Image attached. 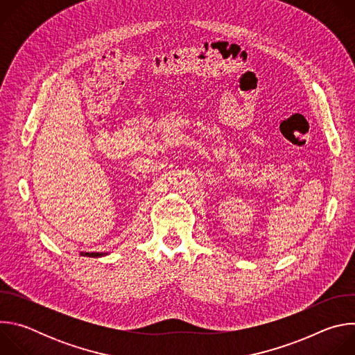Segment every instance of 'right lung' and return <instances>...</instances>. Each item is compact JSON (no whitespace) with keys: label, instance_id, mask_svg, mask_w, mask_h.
Returning <instances> with one entry per match:
<instances>
[{"label":"right lung","instance_id":"obj_1","mask_svg":"<svg viewBox=\"0 0 355 355\" xmlns=\"http://www.w3.org/2000/svg\"><path fill=\"white\" fill-rule=\"evenodd\" d=\"M104 254L105 252H80V256H85V257H101Z\"/></svg>","mask_w":355,"mask_h":355}]
</instances>
